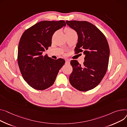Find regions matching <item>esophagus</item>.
I'll use <instances>...</instances> for the list:
<instances>
[{
	"mask_svg": "<svg viewBox=\"0 0 127 127\" xmlns=\"http://www.w3.org/2000/svg\"><path fill=\"white\" fill-rule=\"evenodd\" d=\"M65 63H66V64H69V63H70V61H69V60H65Z\"/></svg>",
	"mask_w": 127,
	"mask_h": 127,
	"instance_id": "obj_1",
	"label": "esophagus"
}]
</instances>
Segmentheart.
<instances>
[{"instance_id":"b5f03b06","label":"heart","mask_w":127,"mask_h":127,"mask_svg":"<svg viewBox=\"0 0 127 127\" xmlns=\"http://www.w3.org/2000/svg\"><path fill=\"white\" fill-rule=\"evenodd\" d=\"M65 34H72V33H76L71 28H66L65 29Z\"/></svg>"}]
</instances>
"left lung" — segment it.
<instances>
[{
  "label": "left lung",
  "mask_w": 127,
  "mask_h": 127,
  "mask_svg": "<svg viewBox=\"0 0 127 127\" xmlns=\"http://www.w3.org/2000/svg\"><path fill=\"white\" fill-rule=\"evenodd\" d=\"M66 24L77 32L78 43L75 54L85 55L83 65L71 60L72 72L69 77L72 86L80 91H87L96 87L107 72L110 49L108 41L95 25L86 21H68Z\"/></svg>",
  "instance_id": "left-lung-1"
}]
</instances>
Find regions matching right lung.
<instances>
[{
    "mask_svg": "<svg viewBox=\"0 0 127 127\" xmlns=\"http://www.w3.org/2000/svg\"><path fill=\"white\" fill-rule=\"evenodd\" d=\"M66 26L63 20L42 21L27 29L20 38L18 63L24 80L32 88L45 90L53 85L65 60L43 56V52L52 45L54 32Z\"/></svg>",
    "mask_w": 127,
    "mask_h": 127,
    "instance_id": "obj_1",
    "label": "right lung"
}]
</instances>
